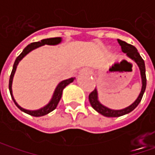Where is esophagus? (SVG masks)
I'll list each match as a JSON object with an SVG mask.
<instances>
[{
	"label": "esophagus",
	"mask_w": 155,
	"mask_h": 155,
	"mask_svg": "<svg viewBox=\"0 0 155 155\" xmlns=\"http://www.w3.org/2000/svg\"><path fill=\"white\" fill-rule=\"evenodd\" d=\"M80 73L81 74H91L92 71L89 68H84L80 71Z\"/></svg>",
	"instance_id": "1"
}]
</instances>
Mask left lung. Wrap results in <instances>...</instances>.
I'll use <instances>...</instances> for the list:
<instances>
[{"mask_svg":"<svg viewBox=\"0 0 155 155\" xmlns=\"http://www.w3.org/2000/svg\"><path fill=\"white\" fill-rule=\"evenodd\" d=\"M118 43L122 46V50L124 53H126V56L129 58L130 59H132L139 67L140 73V78H141V89H140V94L138 96V97L135 99L133 104H131L129 106L122 109V110H112L110 109L106 106H104V104L100 103L98 99V92L97 88L93 91L89 95V100H90V104L91 105L94 110L97 111L99 114L103 115L107 117H118V116H122L130 113L138 106V104H140V100L143 97V94L145 92L147 85V78H146V68H145V63L144 60L142 59V58L140 57L139 52L137 51V49L134 47V45H130L126 43L125 41H122L121 39H118Z\"/></svg>","mask_w":155,"mask_h":155,"instance_id":"1","label":"left lung"}]
</instances>
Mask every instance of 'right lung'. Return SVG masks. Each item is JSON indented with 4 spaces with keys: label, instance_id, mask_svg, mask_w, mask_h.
<instances>
[{
    "label": "right lung",
    "instance_id": "add662e5",
    "mask_svg": "<svg viewBox=\"0 0 155 155\" xmlns=\"http://www.w3.org/2000/svg\"><path fill=\"white\" fill-rule=\"evenodd\" d=\"M61 42H62V38H60V37L45 39L40 40V41H38V42H33V43H31L30 45H27V47H25V49L22 51V52H21V54L17 57V58L15 59L14 66H13V70H12V72H11V75H10V78H9V91H10L12 99H13V101L15 102V105H16L21 111L27 113V114L30 115V116H37V117H38V116H45V115H47V114H49V113L51 112L52 110H55L56 107L58 106V102H59L60 99H61L64 89L67 86L68 84H70L71 83H72V82L75 80V78H68V79H65V80H63L61 81V82H59L56 88H55V91H54V92L52 94V97H51V100L49 101L48 104H45L44 107L40 108L39 110H26V109L22 108L21 106H20L19 104H17V102L15 101V97H14V95H13L12 84H13V79H14V76H15V71H16L17 66H18L19 63L21 62V59H22L24 57L27 56L30 51H32L33 50H34V49H37V48H39L40 46L45 45H58V44H60Z\"/></svg>",
    "mask_w": 155,
    "mask_h": 155
}]
</instances>
